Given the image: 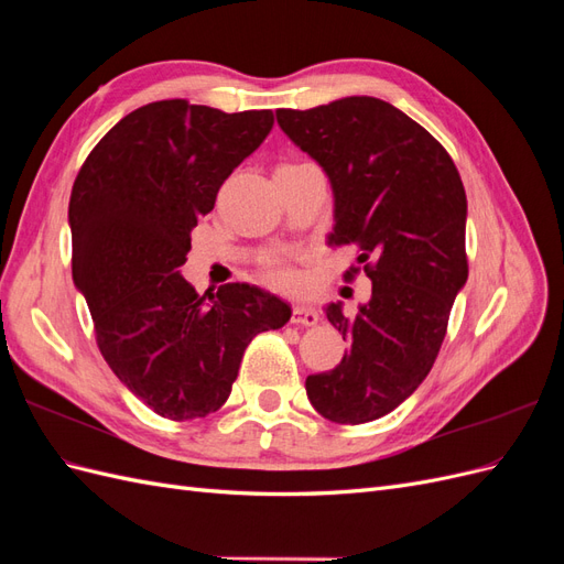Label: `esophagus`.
Segmentation results:
<instances>
[{"label":"esophagus","mask_w":564,"mask_h":564,"mask_svg":"<svg viewBox=\"0 0 564 564\" xmlns=\"http://www.w3.org/2000/svg\"><path fill=\"white\" fill-rule=\"evenodd\" d=\"M292 322L301 324V327H315V324L319 322V313L315 308H311V305L296 303L294 313H292Z\"/></svg>","instance_id":"esophagus-1"}]
</instances>
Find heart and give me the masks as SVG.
<instances>
[{"mask_svg":"<svg viewBox=\"0 0 564 564\" xmlns=\"http://www.w3.org/2000/svg\"><path fill=\"white\" fill-rule=\"evenodd\" d=\"M265 280L280 289H292L299 282L294 268L289 265V261L282 253L270 256V259L265 261Z\"/></svg>","mask_w":564,"mask_h":564,"instance_id":"obj_1","label":"heart"}]
</instances>
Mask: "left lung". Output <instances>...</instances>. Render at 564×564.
Returning a JSON list of instances; mask_svg holds the SVG:
<instances>
[{
    "instance_id": "1",
    "label": "left lung",
    "mask_w": 564,
    "mask_h": 564,
    "mask_svg": "<svg viewBox=\"0 0 564 564\" xmlns=\"http://www.w3.org/2000/svg\"><path fill=\"white\" fill-rule=\"evenodd\" d=\"M275 115L332 183L329 247H360L371 280L355 317L340 301L324 308L350 348L336 369L305 379V392L334 423L381 419L429 377L468 280L464 183L447 150L381 98Z\"/></svg>"
}]
</instances>
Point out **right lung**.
<instances>
[{"label": "right lung", "mask_w": 564, "mask_h": 564, "mask_svg": "<svg viewBox=\"0 0 564 564\" xmlns=\"http://www.w3.org/2000/svg\"><path fill=\"white\" fill-rule=\"evenodd\" d=\"M272 122L270 110L158 100L119 119L75 178V286L115 377L164 419L193 421L224 406L251 338L292 317L253 284L202 296L181 275L191 230Z\"/></svg>", "instance_id": "1"}]
</instances>
